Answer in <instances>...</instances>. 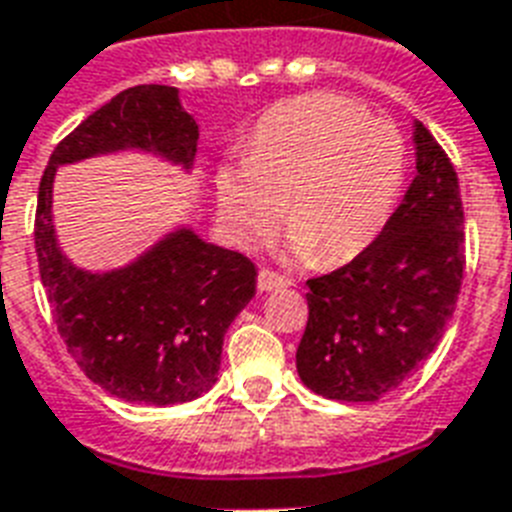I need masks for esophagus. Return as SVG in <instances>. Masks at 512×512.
Listing matches in <instances>:
<instances>
[{
	"mask_svg": "<svg viewBox=\"0 0 512 512\" xmlns=\"http://www.w3.org/2000/svg\"><path fill=\"white\" fill-rule=\"evenodd\" d=\"M289 284L284 276H278V273H273V270L263 268L260 273H257V289L260 292H273V289H284V286Z\"/></svg>",
	"mask_w": 512,
	"mask_h": 512,
	"instance_id": "esophagus-1",
	"label": "esophagus"
}]
</instances>
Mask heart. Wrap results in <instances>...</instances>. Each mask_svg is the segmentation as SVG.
I'll return each instance as SVG.
<instances>
[{"label": "heart", "instance_id": "b5f03b06", "mask_svg": "<svg viewBox=\"0 0 512 512\" xmlns=\"http://www.w3.org/2000/svg\"><path fill=\"white\" fill-rule=\"evenodd\" d=\"M405 141L394 123L331 94L289 99L257 120L247 160L215 176L218 213L239 247L292 228L286 249L342 265L363 255L389 223L402 181Z\"/></svg>", "mask_w": 512, "mask_h": 512}]
</instances>
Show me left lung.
Returning a JSON list of instances; mask_svg holds the SVG:
<instances>
[{
  "instance_id": "1",
  "label": "left lung",
  "mask_w": 512,
  "mask_h": 512,
  "mask_svg": "<svg viewBox=\"0 0 512 512\" xmlns=\"http://www.w3.org/2000/svg\"><path fill=\"white\" fill-rule=\"evenodd\" d=\"M415 178L376 242L307 286L297 373L326 400L376 402L413 376L458 305L463 202L450 157L413 123Z\"/></svg>"
}]
</instances>
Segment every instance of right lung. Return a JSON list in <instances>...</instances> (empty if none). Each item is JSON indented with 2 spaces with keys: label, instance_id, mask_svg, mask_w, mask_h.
<instances>
[{
  "label": "right lung",
  "instance_id": "right-lung-1",
  "mask_svg": "<svg viewBox=\"0 0 512 512\" xmlns=\"http://www.w3.org/2000/svg\"><path fill=\"white\" fill-rule=\"evenodd\" d=\"M197 139L178 89L134 86L65 136L41 176L33 239L54 323L81 371L118 400L165 407L210 392L223 336L255 297L257 268L189 226L160 236L123 268H78L54 231V176L62 165L118 152L160 157L191 173Z\"/></svg>",
  "mask_w": 512,
  "mask_h": 512
}]
</instances>
